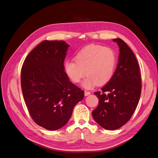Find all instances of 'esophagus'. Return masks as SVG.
Returning <instances> with one entry per match:
<instances>
[{"label": "esophagus", "mask_w": 158, "mask_h": 158, "mask_svg": "<svg viewBox=\"0 0 158 158\" xmlns=\"http://www.w3.org/2000/svg\"><path fill=\"white\" fill-rule=\"evenodd\" d=\"M89 94H91L90 92H88V91H85V92H84L85 96H88V95H89Z\"/></svg>", "instance_id": "34e87169"}]
</instances>
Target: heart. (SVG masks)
I'll return each instance as SVG.
<instances>
[{
    "label": "heart",
    "mask_w": 158,
    "mask_h": 158,
    "mask_svg": "<svg viewBox=\"0 0 158 158\" xmlns=\"http://www.w3.org/2000/svg\"><path fill=\"white\" fill-rule=\"evenodd\" d=\"M74 61L64 63L66 74L74 83H79L86 74L88 76L82 85L89 89L96 84H106L111 80L116 68L117 56L108 47L91 45L79 51L74 56Z\"/></svg>",
    "instance_id": "b5f03b06"
}]
</instances>
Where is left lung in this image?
Masks as SVG:
<instances>
[{
	"instance_id": "1",
	"label": "left lung",
	"mask_w": 158,
	"mask_h": 158,
	"mask_svg": "<svg viewBox=\"0 0 158 158\" xmlns=\"http://www.w3.org/2000/svg\"><path fill=\"white\" fill-rule=\"evenodd\" d=\"M119 47L118 64L111 80L94 94L99 105L92 111L95 121L107 130H115L130 120L139 102L142 80L135 54L121 39H114ZM108 94H107L106 93Z\"/></svg>"
}]
</instances>
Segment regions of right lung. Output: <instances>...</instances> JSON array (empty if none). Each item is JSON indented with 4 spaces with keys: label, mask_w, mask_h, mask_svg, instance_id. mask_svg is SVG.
<instances>
[{
    "label": "right lung",
    "mask_w": 158,
    "mask_h": 158,
    "mask_svg": "<svg viewBox=\"0 0 158 158\" xmlns=\"http://www.w3.org/2000/svg\"><path fill=\"white\" fill-rule=\"evenodd\" d=\"M69 45L44 41L27 56L21 70L23 99L33 120L47 130H58L69 121L84 91L69 80L64 60Z\"/></svg>",
    "instance_id": "right-lung-1"
}]
</instances>
